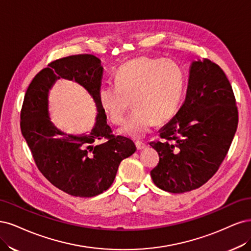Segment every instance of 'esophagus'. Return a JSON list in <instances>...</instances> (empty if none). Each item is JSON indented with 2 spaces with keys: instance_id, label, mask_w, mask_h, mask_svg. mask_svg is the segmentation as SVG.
<instances>
[{
  "instance_id": "34e87169",
  "label": "esophagus",
  "mask_w": 251,
  "mask_h": 251,
  "mask_svg": "<svg viewBox=\"0 0 251 251\" xmlns=\"http://www.w3.org/2000/svg\"><path fill=\"white\" fill-rule=\"evenodd\" d=\"M135 146L137 148V150H143L147 147V145L145 143H142V142H136L135 143Z\"/></svg>"
}]
</instances>
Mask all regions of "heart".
Here are the masks:
<instances>
[{"mask_svg":"<svg viewBox=\"0 0 251 251\" xmlns=\"http://www.w3.org/2000/svg\"><path fill=\"white\" fill-rule=\"evenodd\" d=\"M115 84L100 88V106L112 124L120 125L132 101L135 109L120 132L141 139L155 122L165 123L173 118L182 98L184 77L172 60L141 57L120 68Z\"/></svg>","mask_w":251,"mask_h":251,"instance_id":"heart-1","label":"heart"}]
</instances>
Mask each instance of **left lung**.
I'll return each instance as SVG.
<instances>
[{"label":"left lung","mask_w":251,"mask_h":251,"mask_svg":"<svg viewBox=\"0 0 251 251\" xmlns=\"http://www.w3.org/2000/svg\"><path fill=\"white\" fill-rule=\"evenodd\" d=\"M238 108L225 73L209 59L193 61L187 95L177 114L151 142L159 155L150 172L170 193L200 188L218 171L238 127Z\"/></svg>","instance_id":"left-lung-1"}]
</instances>
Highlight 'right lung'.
Returning a JSON list of instances; mask_svg holds the SVG:
<instances>
[{
	"label": "right lung",
	"mask_w": 251,
	"mask_h": 251,
	"mask_svg": "<svg viewBox=\"0 0 251 251\" xmlns=\"http://www.w3.org/2000/svg\"><path fill=\"white\" fill-rule=\"evenodd\" d=\"M103 68L91 54L54 60L32 80L21 110V130L42 174L56 188L76 197H94L106 191L115 180L124 158L136 150L134 143L114 135L100 106L98 92ZM60 77L83 86L97 107L95 126L90 134L73 136L56 127L49 115V91ZM106 139L102 144L98 142Z\"/></svg>",
	"instance_id": "right-lung-1"
}]
</instances>
